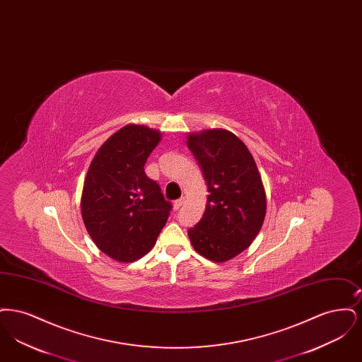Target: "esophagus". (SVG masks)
<instances>
[{"mask_svg":"<svg viewBox=\"0 0 362 362\" xmlns=\"http://www.w3.org/2000/svg\"><path fill=\"white\" fill-rule=\"evenodd\" d=\"M185 204V198H180V199H176L175 202H173V209L175 210H177V209H180L182 207V205Z\"/></svg>","mask_w":362,"mask_h":362,"instance_id":"1","label":"esophagus"}]
</instances>
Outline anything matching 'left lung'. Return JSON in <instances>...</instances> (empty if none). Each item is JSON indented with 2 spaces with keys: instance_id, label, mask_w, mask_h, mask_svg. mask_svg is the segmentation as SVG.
Returning <instances> with one entry per match:
<instances>
[{
  "instance_id": "obj_1",
  "label": "left lung",
  "mask_w": 362,
  "mask_h": 362,
  "mask_svg": "<svg viewBox=\"0 0 362 362\" xmlns=\"http://www.w3.org/2000/svg\"><path fill=\"white\" fill-rule=\"evenodd\" d=\"M187 146L209 189L205 213L189 228V240L209 260H229L250 247L264 220L266 192L258 167L244 142L228 130L189 134Z\"/></svg>"
}]
</instances>
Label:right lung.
Instances as JSON below:
<instances>
[{"label": "right lung", "instance_id": "obj_1", "mask_svg": "<svg viewBox=\"0 0 362 362\" xmlns=\"http://www.w3.org/2000/svg\"><path fill=\"white\" fill-rule=\"evenodd\" d=\"M160 139L157 130L127 124L104 142L86 173L83 221L98 248L118 262L148 254L173 209L144 170Z\"/></svg>", "mask_w": 362, "mask_h": 362}]
</instances>
